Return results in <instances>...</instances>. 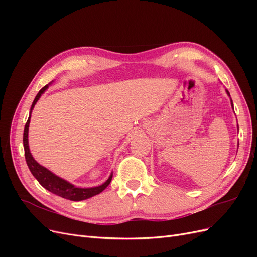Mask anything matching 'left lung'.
I'll return each mask as SVG.
<instances>
[{"label":"left lung","instance_id":"1","mask_svg":"<svg viewBox=\"0 0 257 257\" xmlns=\"http://www.w3.org/2000/svg\"><path fill=\"white\" fill-rule=\"evenodd\" d=\"M225 91H226V93H227V95L229 96V98H230V94H229V92L227 91V90H225ZM230 103H231V108H232V109H234V104H232V100H231V98H230ZM237 128H238V131H239V126H237ZM239 145V144H238Z\"/></svg>","mask_w":257,"mask_h":257}]
</instances>
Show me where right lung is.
I'll return each instance as SVG.
<instances>
[{
  "instance_id": "add662e5",
  "label": "right lung",
  "mask_w": 257,
  "mask_h": 257,
  "mask_svg": "<svg viewBox=\"0 0 257 257\" xmlns=\"http://www.w3.org/2000/svg\"><path fill=\"white\" fill-rule=\"evenodd\" d=\"M49 84L45 85V87L40 92H38L37 95L35 96L33 103H32V106H31L29 119L26 123L25 131H23V148H25V157H26L28 167L30 169V172L32 173V175L36 178V180L40 182V184L43 186V188H45L46 190H48L49 192H51L53 194H56V195L63 197L65 199L74 200V201L88 199L90 197L97 195V194H99L100 192H103L107 188V186L109 185L111 179H112V173L110 174L109 178H108L103 184H100L98 186H93V188H77L76 185L64 180V179H62L61 177L50 172L49 169L42 166L41 164H38V163L34 160L32 153H31V151H30L28 136H29V125H30V120H31V113H32V110H33L35 104L37 103V100L41 98L42 94H44L45 91L48 89Z\"/></svg>"
}]
</instances>
